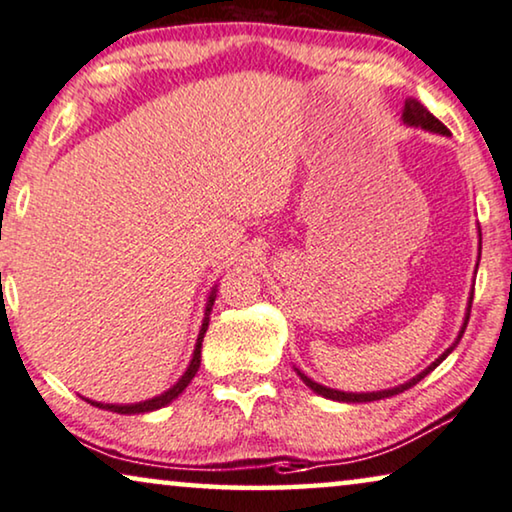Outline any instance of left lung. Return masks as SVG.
<instances>
[{
  "instance_id": "1",
  "label": "left lung",
  "mask_w": 512,
  "mask_h": 512,
  "mask_svg": "<svg viewBox=\"0 0 512 512\" xmlns=\"http://www.w3.org/2000/svg\"><path fill=\"white\" fill-rule=\"evenodd\" d=\"M401 120L406 122V125H410V127H422V129H429V132L445 134V136L450 134V132H448V127H445L441 120L434 118V115H431L427 109H424V106H422L420 102H417V99H406V104H403ZM471 301H473V292H471V297H469V308H466V318H464V325H462V329H459V336H457V341L452 343L450 348L445 350L443 355L436 359V362H431V364L427 366V369H424L422 373H417V376H415V378H410L408 383H403V385H399V387H392V390H383V392H362V394H357V392H341V390H331V387H325V385L315 383V380L308 378L306 373H301L299 369H294V371H297V376H299L301 380H304L306 387H311V390H313L315 394H320V397H325V399L345 401V403H366V401H380V399L394 397V394H401L403 390H408V387H413V385L420 383V380H422L424 376H429V373L434 371L436 366L441 364L443 359L448 357L452 350L457 348V343L462 341V336H464V329H466V325H469V315H471Z\"/></svg>"
}]
</instances>
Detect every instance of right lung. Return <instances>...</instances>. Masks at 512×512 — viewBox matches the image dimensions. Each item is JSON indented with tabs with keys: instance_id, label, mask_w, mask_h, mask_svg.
<instances>
[{
	"instance_id": "right-lung-1",
	"label": "right lung",
	"mask_w": 512,
	"mask_h": 512,
	"mask_svg": "<svg viewBox=\"0 0 512 512\" xmlns=\"http://www.w3.org/2000/svg\"><path fill=\"white\" fill-rule=\"evenodd\" d=\"M215 287L211 290V297L206 301V313H204V322H201V329H199V336H197V345H194V355L190 359V366H187V371L183 373L181 378H178V383L174 387H169L167 392H162L160 397H153V399H146V401H139V403H99V401H92V399H85L92 406L97 408H104V410H111V413H120V415H139V413H150V410H157V408H164L169 406L171 401H174L178 394H183V390L187 385L192 383L194 373L199 371V364H201V341H204V334L208 329V315L213 311V301H215Z\"/></svg>"
}]
</instances>
